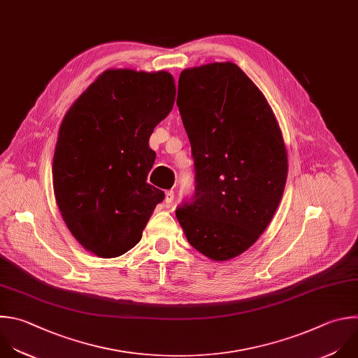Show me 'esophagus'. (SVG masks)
I'll return each instance as SVG.
<instances>
[{"label":"esophagus","instance_id":"34e87169","mask_svg":"<svg viewBox=\"0 0 358 358\" xmlns=\"http://www.w3.org/2000/svg\"><path fill=\"white\" fill-rule=\"evenodd\" d=\"M164 201H166V203H171L173 201H174V191H167L166 192V196H164Z\"/></svg>","mask_w":358,"mask_h":358}]
</instances>
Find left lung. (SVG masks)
<instances>
[{
  "label": "left lung",
  "instance_id": "1",
  "mask_svg": "<svg viewBox=\"0 0 358 358\" xmlns=\"http://www.w3.org/2000/svg\"><path fill=\"white\" fill-rule=\"evenodd\" d=\"M178 96L196 185L176 216L194 249L226 262L271 222L287 182V148L266 96L231 62L182 70Z\"/></svg>",
  "mask_w": 358,
  "mask_h": 358
}]
</instances>
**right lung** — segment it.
<instances>
[{
	"label": "right lung",
	"instance_id": "right-lung-1",
	"mask_svg": "<svg viewBox=\"0 0 358 358\" xmlns=\"http://www.w3.org/2000/svg\"><path fill=\"white\" fill-rule=\"evenodd\" d=\"M170 73L108 69L64 115L53 156L62 217L90 253L117 257L142 239L164 192L148 184L155 128L170 113Z\"/></svg>",
	"mask_w": 358,
	"mask_h": 358
}]
</instances>
